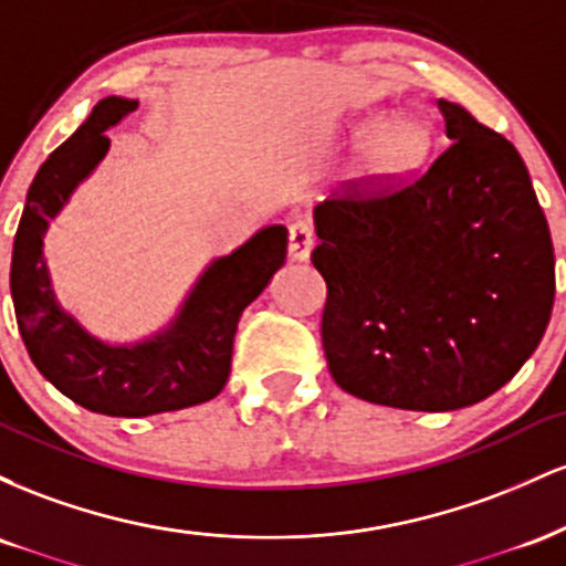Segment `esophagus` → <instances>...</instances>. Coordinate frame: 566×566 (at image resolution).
<instances>
[{
    "label": "esophagus",
    "instance_id": "34e87169",
    "mask_svg": "<svg viewBox=\"0 0 566 566\" xmlns=\"http://www.w3.org/2000/svg\"><path fill=\"white\" fill-rule=\"evenodd\" d=\"M314 244H316V237H314V229H311L308 223L297 220V223L290 226V258L292 261H305V258L311 255V250H314Z\"/></svg>",
    "mask_w": 566,
    "mask_h": 566
}]
</instances>
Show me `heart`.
I'll return each mask as SVG.
<instances>
[{
  "label": "heart",
  "mask_w": 566,
  "mask_h": 566,
  "mask_svg": "<svg viewBox=\"0 0 566 566\" xmlns=\"http://www.w3.org/2000/svg\"><path fill=\"white\" fill-rule=\"evenodd\" d=\"M428 151V129L418 119L396 116L369 135L356 159V178L369 186L394 184L420 165Z\"/></svg>",
  "instance_id": "obj_1"
}]
</instances>
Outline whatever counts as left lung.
<instances>
[{"label":"left lung","instance_id":"left-lung-1","mask_svg":"<svg viewBox=\"0 0 566 566\" xmlns=\"http://www.w3.org/2000/svg\"><path fill=\"white\" fill-rule=\"evenodd\" d=\"M447 143L394 184L348 180L314 210L322 343L343 391L447 412L505 386L548 327V220L511 140L437 101Z\"/></svg>","mask_w":566,"mask_h":566}]
</instances>
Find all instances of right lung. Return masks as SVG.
Instances as JSON below:
<instances>
[{
    "label": "right lung",
    "instance_id": "add662e5",
    "mask_svg": "<svg viewBox=\"0 0 566 566\" xmlns=\"http://www.w3.org/2000/svg\"><path fill=\"white\" fill-rule=\"evenodd\" d=\"M135 108L138 101L103 97L90 119L39 167L10 269L18 329L31 361L71 401L112 418H146L216 399L231 373L239 316L287 261V229L258 231L201 274L167 333L138 346H106L63 314L50 287L42 233L76 184L106 157V129Z\"/></svg>",
    "mask_w": 566,
    "mask_h": 566
}]
</instances>
